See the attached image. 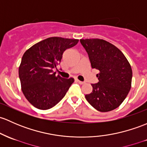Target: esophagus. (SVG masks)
<instances>
[{"mask_svg": "<svg viewBox=\"0 0 147 147\" xmlns=\"http://www.w3.org/2000/svg\"><path fill=\"white\" fill-rule=\"evenodd\" d=\"M76 82H78L79 84H84V82H82V81H80V80H76Z\"/></svg>", "mask_w": 147, "mask_h": 147, "instance_id": "34e87169", "label": "esophagus"}]
</instances>
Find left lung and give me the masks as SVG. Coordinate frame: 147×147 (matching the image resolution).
Listing matches in <instances>:
<instances>
[{
  "label": "left lung",
  "mask_w": 147,
  "mask_h": 147,
  "mask_svg": "<svg viewBox=\"0 0 147 147\" xmlns=\"http://www.w3.org/2000/svg\"><path fill=\"white\" fill-rule=\"evenodd\" d=\"M92 68L99 70L98 83L92 84L87 101L97 111L108 112L125 99L132 83V71L124 54L115 46L98 38L81 39Z\"/></svg>",
  "instance_id": "obj_1"
}]
</instances>
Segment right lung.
Segmentation results:
<instances>
[{
	"mask_svg": "<svg viewBox=\"0 0 147 147\" xmlns=\"http://www.w3.org/2000/svg\"><path fill=\"white\" fill-rule=\"evenodd\" d=\"M78 41L51 37L34 44L24 53L19 78L24 96L34 107L41 110L51 109L65 96L74 79L56 76L53 70L57 69L65 51Z\"/></svg>",
	"mask_w": 147,
	"mask_h": 147,
	"instance_id": "1",
	"label": "right lung"
}]
</instances>
